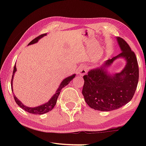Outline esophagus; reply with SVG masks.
<instances>
[{"label": "esophagus", "instance_id": "esophagus-1", "mask_svg": "<svg viewBox=\"0 0 146 146\" xmlns=\"http://www.w3.org/2000/svg\"><path fill=\"white\" fill-rule=\"evenodd\" d=\"M86 73H87V68L85 66H81L80 68H79L78 70V73L80 76H84Z\"/></svg>", "mask_w": 146, "mask_h": 146}]
</instances>
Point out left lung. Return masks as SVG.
<instances>
[{"mask_svg": "<svg viewBox=\"0 0 146 146\" xmlns=\"http://www.w3.org/2000/svg\"><path fill=\"white\" fill-rule=\"evenodd\" d=\"M117 40L121 50L119 55L83 76L82 95L88 105L95 110L110 111L122 107L132 99L137 90L139 77L137 57L123 38L117 37ZM118 58L125 59V67L119 73L110 74L107 68Z\"/></svg>", "mask_w": 146, "mask_h": 146, "instance_id": "left-lung-1", "label": "left lung"}]
</instances>
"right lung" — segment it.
Instances as JSON below:
<instances>
[{
	"instance_id": "obj_1",
	"label": "right lung",
	"mask_w": 146,
	"mask_h": 146,
	"mask_svg": "<svg viewBox=\"0 0 146 146\" xmlns=\"http://www.w3.org/2000/svg\"><path fill=\"white\" fill-rule=\"evenodd\" d=\"M46 35H47L46 33L42 34V35H41L37 36L36 38H34L33 40H31L30 42L28 44V46L36 43L39 40H40V38H42L43 36H46ZM16 71H17V68H16V64H15L14 66L13 75H12V79H11V90L12 91H13V79L14 75H15V73ZM75 75H76L75 74H73V75H71L70 76H68V77L64 78V80L62 81V82L60 83V86H59V87L58 88L57 90L56 91L55 93L53 95V97L48 100V102H46L45 104H42L40 106H36V107H33V108L28 107V106H26L24 104H23L22 103L21 101H20L18 98L16 97V96L15 95H13L14 99H15V100L16 103L18 104V106H20V107H21L22 109H23L24 111H27V112H28L29 113H32V114H35V115L44 114V113H48L49 111H50L51 110H53V108L55 107V106L56 104V100H57L58 96H59V95H60V93L62 90V89L64 87H65L66 86H67L68 84L71 82V80H73V79L75 78Z\"/></svg>"
}]
</instances>
